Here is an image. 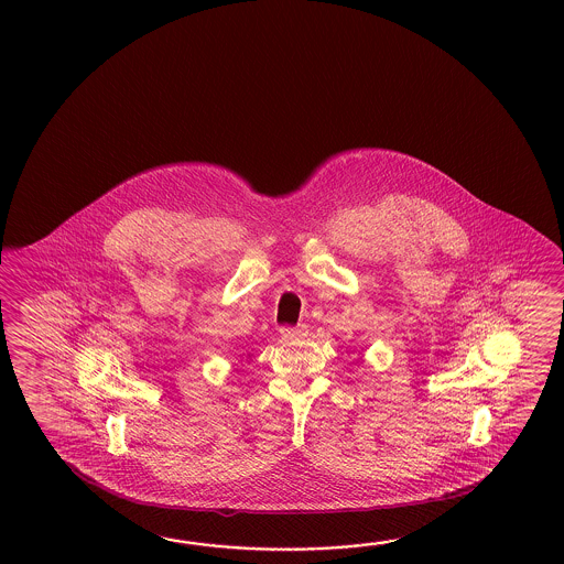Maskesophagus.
<instances>
[{"mask_svg": "<svg viewBox=\"0 0 564 564\" xmlns=\"http://www.w3.org/2000/svg\"><path fill=\"white\" fill-rule=\"evenodd\" d=\"M280 335H282V338L288 340V343H296V340H304L308 333H306V326H304V324H300L296 328H282V330H280Z\"/></svg>", "mask_w": 564, "mask_h": 564, "instance_id": "34e87169", "label": "esophagus"}]
</instances>
